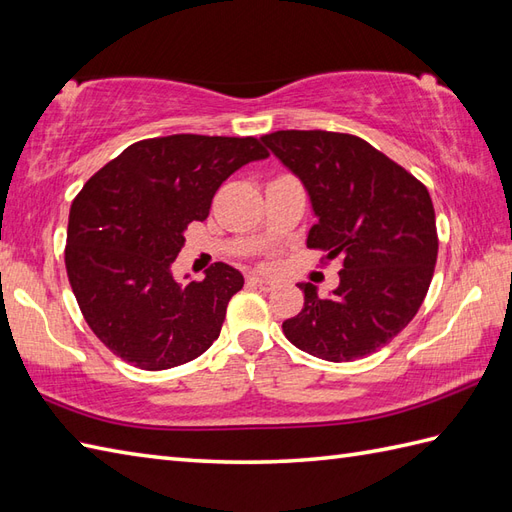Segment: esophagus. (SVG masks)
Listing matches in <instances>:
<instances>
[{
  "instance_id": "34e87169",
  "label": "esophagus",
  "mask_w": 512,
  "mask_h": 512,
  "mask_svg": "<svg viewBox=\"0 0 512 512\" xmlns=\"http://www.w3.org/2000/svg\"><path fill=\"white\" fill-rule=\"evenodd\" d=\"M249 280H252V282L258 286V289H260V291H265V293H269V291L276 289V282L269 280V278H260V276H254V278H249Z\"/></svg>"
}]
</instances>
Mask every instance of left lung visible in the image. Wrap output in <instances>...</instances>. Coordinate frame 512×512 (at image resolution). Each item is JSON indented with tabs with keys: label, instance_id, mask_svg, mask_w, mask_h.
Segmentation results:
<instances>
[{
	"label": "left lung",
	"instance_id": "obj_1",
	"mask_svg": "<svg viewBox=\"0 0 512 512\" xmlns=\"http://www.w3.org/2000/svg\"><path fill=\"white\" fill-rule=\"evenodd\" d=\"M260 141L310 197L317 223L306 245L343 260L328 297L297 284L304 308L282 323L284 336L330 363L378 352L417 315L432 280L439 239L428 189L352 134L280 130Z\"/></svg>",
	"mask_w": 512,
	"mask_h": 512
}]
</instances>
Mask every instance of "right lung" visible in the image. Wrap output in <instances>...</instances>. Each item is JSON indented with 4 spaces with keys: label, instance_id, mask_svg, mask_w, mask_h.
Instances as JSON below:
<instances>
[{
    "label": "right lung",
    "instance_id": "right-lung-1",
    "mask_svg": "<svg viewBox=\"0 0 512 512\" xmlns=\"http://www.w3.org/2000/svg\"><path fill=\"white\" fill-rule=\"evenodd\" d=\"M267 156L254 136L171 134L126 147L82 186L65 265L86 323L112 354L160 371L217 341L230 297L243 289L241 271L217 263L202 282L180 284L171 265L219 186Z\"/></svg>",
    "mask_w": 512,
    "mask_h": 512
}]
</instances>
